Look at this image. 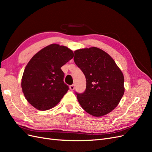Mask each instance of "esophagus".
<instances>
[{"mask_svg":"<svg viewBox=\"0 0 152 152\" xmlns=\"http://www.w3.org/2000/svg\"><path fill=\"white\" fill-rule=\"evenodd\" d=\"M70 90H72V91L74 90V89H75V86L73 85V84L70 86Z\"/></svg>","mask_w":152,"mask_h":152,"instance_id":"1","label":"esophagus"}]
</instances>
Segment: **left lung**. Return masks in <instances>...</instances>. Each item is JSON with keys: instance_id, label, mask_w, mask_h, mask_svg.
Instances as JSON below:
<instances>
[{"instance_id": "obj_1", "label": "left lung", "mask_w": 152, "mask_h": 152, "mask_svg": "<svg viewBox=\"0 0 152 152\" xmlns=\"http://www.w3.org/2000/svg\"><path fill=\"white\" fill-rule=\"evenodd\" d=\"M74 62L84 74L86 88L75 93L86 112L95 117L107 115L115 108L124 93V78L108 54L93 47L77 50Z\"/></svg>"}]
</instances>
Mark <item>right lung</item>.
<instances>
[{"label": "right lung", "mask_w": 152, "mask_h": 152, "mask_svg": "<svg viewBox=\"0 0 152 152\" xmlns=\"http://www.w3.org/2000/svg\"><path fill=\"white\" fill-rule=\"evenodd\" d=\"M73 57L72 50L56 44H50L35 54L27 64L21 80L26 100L39 110L56 106L69 87L63 81L61 67Z\"/></svg>", "instance_id": "add662e5"}]
</instances>
